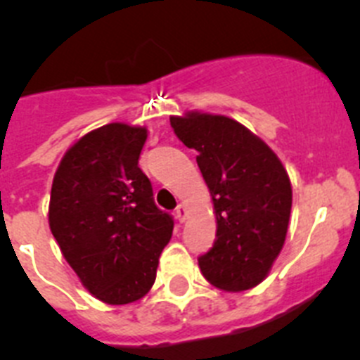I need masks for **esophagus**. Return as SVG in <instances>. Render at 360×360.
I'll return each instance as SVG.
<instances>
[{
  "label": "esophagus",
  "mask_w": 360,
  "mask_h": 360,
  "mask_svg": "<svg viewBox=\"0 0 360 360\" xmlns=\"http://www.w3.org/2000/svg\"><path fill=\"white\" fill-rule=\"evenodd\" d=\"M186 217H188V210H186V206H183V204H179V206H177V210H176V218L179 221H184L186 220Z\"/></svg>",
  "instance_id": "esophagus-1"
}]
</instances>
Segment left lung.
Segmentation results:
<instances>
[{
  "mask_svg": "<svg viewBox=\"0 0 360 360\" xmlns=\"http://www.w3.org/2000/svg\"><path fill=\"white\" fill-rule=\"evenodd\" d=\"M170 126L199 154L217 217V240L199 257L200 271L218 290L256 288L286 241L293 191L284 165L259 136L226 115L188 112L170 117Z\"/></svg>",
  "mask_w": 360,
  "mask_h": 360,
  "instance_id": "obj_1",
  "label": "left lung"
}]
</instances>
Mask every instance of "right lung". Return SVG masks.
I'll list each match as a JSON object with an SVG mask.
<instances>
[{
    "instance_id": "1",
    "label": "right lung",
    "mask_w": 360,
    "mask_h": 360,
    "mask_svg": "<svg viewBox=\"0 0 360 360\" xmlns=\"http://www.w3.org/2000/svg\"><path fill=\"white\" fill-rule=\"evenodd\" d=\"M147 127L112 122L63 154L49 199V229L69 266L101 302L146 297L174 220L158 210L139 158Z\"/></svg>"
}]
</instances>
